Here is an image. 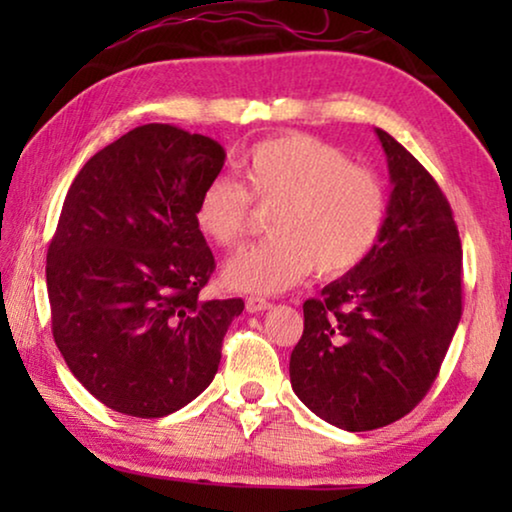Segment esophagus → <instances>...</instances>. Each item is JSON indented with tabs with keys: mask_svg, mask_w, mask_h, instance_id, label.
<instances>
[{
	"mask_svg": "<svg viewBox=\"0 0 512 512\" xmlns=\"http://www.w3.org/2000/svg\"><path fill=\"white\" fill-rule=\"evenodd\" d=\"M270 307H272V303H270V300H265V298H256V296L247 298V312H251V314L270 310Z\"/></svg>",
	"mask_w": 512,
	"mask_h": 512,
	"instance_id": "esophagus-1",
	"label": "esophagus"
}]
</instances>
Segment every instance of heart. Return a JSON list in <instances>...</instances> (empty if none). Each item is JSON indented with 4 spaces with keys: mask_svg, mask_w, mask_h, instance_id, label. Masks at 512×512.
Returning <instances> with one entry per match:
<instances>
[{
    "mask_svg": "<svg viewBox=\"0 0 512 512\" xmlns=\"http://www.w3.org/2000/svg\"><path fill=\"white\" fill-rule=\"evenodd\" d=\"M242 186L216 177L202 188L195 221L207 240L235 247L247 235L251 202L272 209L270 240L230 258L223 279L242 293H279L314 268L338 277L375 247L387 216L382 181L345 153L307 135L258 142L240 160Z\"/></svg>",
    "mask_w": 512,
    "mask_h": 512,
    "instance_id": "b5f03b06",
    "label": "heart"
}]
</instances>
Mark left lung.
Listing matches in <instances>:
<instances>
[{"label":"left lung","instance_id":"left-lung-1","mask_svg":"<svg viewBox=\"0 0 512 512\" xmlns=\"http://www.w3.org/2000/svg\"><path fill=\"white\" fill-rule=\"evenodd\" d=\"M391 198L363 261L305 300L289 373L314 415L373 431L408 415L436 380L461 319V240L424 165L377 128Z\"/></svg>","mask_w":512,"mask_h":512}]
</instances>
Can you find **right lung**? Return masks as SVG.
I'll use <instances>...</instances> for the list:
<instances>
[{
    "mask_svg": "<svg viewBox=\"0 0 512 512\" xmlns=\"http://www.w3.org/2000/svg\"><path fill=\"white\" fill-rule=\"evenodd\" d=\"M226 151L165 123L97 151L69 186L46 256L53 338L107 408L165 417L209 387L242 298L202 300L216 268L195 205Z\"/></svg>",
    "mask_w": 512,
    "mask_h": 512,
    "instance_id": "obj_1",
    "label": "right lung"
}]
</instances>
